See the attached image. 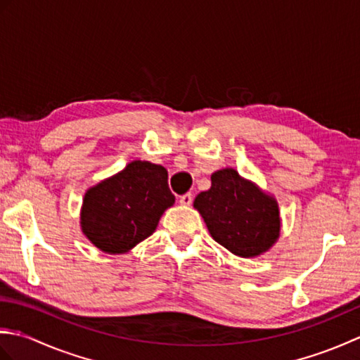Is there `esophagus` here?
<instances>
[{
	"mask_svg": "<svg viewBox=\"0 0 360 360\" xmlns=\"http://www.w3.org/2000/svg\"><path fill=\"white\" fill-rule=\"evenodd\" d=\"M192 201H193V195L192 193H186V195H182L179 198V204L184 205V207H187V205L192 204Z\"/></svg>",
	"mask_w": 360,
	"mask_h": 360,
	"instance_id": "34e87169",
	"label": "esophagus"
}]
</instances>
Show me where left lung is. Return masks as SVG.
<instances>
[{
    "mask_svg": "<svg viewBox=\"0 0 360 360\" xmlns=\"http://www.w3.org/2000/svg\"><path fill=\"white\" fill-rule=\"evenodd\" d=\"M210 179V188L195 198L193 207L212 238L236 257L263 255L280 238L277 200L231 167L212 173Z\"/></svg>",
    "mask_w": 360,
    "mask_h": 360,
    "instance_id": "1",
    "label": "left lung"
}]
</instances>
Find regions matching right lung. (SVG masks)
<instances>
[{
    "label": "right lung",
    "instance_id": "obj_1",
    "mask_svg": "<svg viewBox=\"0 0 360 360\" xmlns=\"http://www.w3.org/2000/svg\"><path fill=\"white\" fill-rule=\"evenodd\" d=\"M165 167L134 159L124 170L89 187L83 196L80 227L91 244L122 255L156 231L174 204Z\"/></svg>",
    "mask_w": 360,
    "mask_h": 360
}]
</instances>
